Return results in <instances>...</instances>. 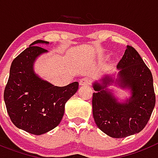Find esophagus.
Returning <instances> with one entry per match:
<instances>
[{
  "label": "esophagus",
  "mask_w": 158,
  "mask_h": 158,
  "mask_svg": "<svg viewBox=\"0 0 158 158\" xmlns=\"http://www.w3.org/2000/svg\"><path fill=\"white\" fill-rule=\"evenodd\" d=\"M90 83V79L88 77L83 78V79H81L80 81H79V85H81V86H87V85H89Z\"/></svg>",
  "instance_id": "34e87169"
}]
</instances>
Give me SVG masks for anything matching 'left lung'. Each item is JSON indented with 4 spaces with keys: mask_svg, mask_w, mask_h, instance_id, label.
I'll return each mask as SVG.
<instances>
[{
    "mask_svg": "<svg viewBox=\"0 0 158 158\" xmlns=\"http://www.w3.org/2000/svg\"><path fill=\"white\" fill-rule=\"evenodd\" d=\"M117 78L105 75L93 83V116L97 127L108 136L126 138L138 134L146 126L154 108L153 76L138 52L127 46L117 65ZM114 83L130 90L131 96L119 102L107 87Z\"/></svg>",
    "mask_w": 158,
    "mask_h": 158,
    "instance_id": "1",
    "label": "left lung"
}]
</instances>
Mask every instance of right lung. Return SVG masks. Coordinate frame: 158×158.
<instances>
[{
	"mask_svg": "<svg viewBox=\"0 0 158 158\" xmlns=\"http://www.w3.org/2000/svg\"><path fill=\"white\" fill-rule=\"evenodd\" d=\"M34 41L11 64L4 100L11 121L17 128L41 135L56 128L64 114L65 103L76 93L79 83L57 87L40 78L34 71L36 59L48 50Z\"/></svg>",
	"mask_w": 158,
	"mask_h": 158,
	"instance_id": "add662e5",
	"label": "right lung"
}]
</instances>
